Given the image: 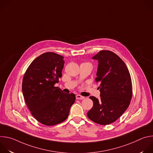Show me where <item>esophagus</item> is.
Here are the masks:
<instances>
[{
    "label": "esophagus",
    "instance_id": "1",
    "mask_svg": "<svg viewBox=\"0 0 153 153\" xmlns=\"http://www.w3.org/2000/svg\"><path fill=\"white\" fill-rule=\"evenodd\" d=\"M85 99V97L83 96H82L79 94H77L76 95V99H80V100H82V99Z\"/></svg>",
    "mask_w": 153,
    "mask_h": 153
}]
</instances>
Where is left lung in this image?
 I'll return each mask as SVG.
<instances>
[{
    "mask_svg": "<svg viewBox=\"0 0 153 153\" xmlns=\"http://www.w3.org/2000/svg\"><path fill=\"white\" fill-rule=\"evenodd\" d=\"M98 60L95 79L100 83V98H90L93 106L88 118L100 125L115 122L126 110L132 98L131 79L124 62L115 53L102 50L92 57Z\"/></svg>",
    "mask_w": 153,
    "mask_h": 153,
    "instance_id": "obj_1",
    "label": "left lung"
}]
</instances>
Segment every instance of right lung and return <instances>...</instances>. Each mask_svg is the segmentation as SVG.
Here are the masks:
<instances>
[{"label": "right lung", "mask_w": 153, "mask_h": 153, "mask_svg": "<svg viewBox=\"0 0 153 153\" xmlns=\"http://www.w3.org/2000/svg\"><path fill=\"white\" fill-rule=\"evenodd\" d=\"M63 58L51 52L41 54L31 62L22 81L23 95L31 114L47 126L66 120L76 100L74 94L54 86L62 76Z\"/></svg>", "instance_id": "add662e5"}]
</instances>
